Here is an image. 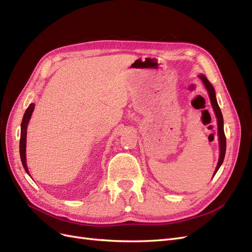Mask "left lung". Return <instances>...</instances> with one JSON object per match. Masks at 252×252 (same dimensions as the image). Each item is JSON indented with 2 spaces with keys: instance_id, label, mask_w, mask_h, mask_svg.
<instances>
[{
  "instance_id": "1",
  "label": "left lung",
  "mask_w": 252,
  "mask_h": 252,
  "mask_svg": "<svg viewBox=\"0 0 252 252\" xmlns=\"http://www.w3.org/2000/svg\"><path fill=\"white\" fill-rule=\"evenodd\" d=\"M200 79L203 81L204 85L207 89L208 94H209V97H210V102L212 105V108L215 110V113L217 116L218 119V134H219V142H220V158H219V162L217 165V168L215 170V175L217 173V171L219 170V168L222 165L223 161H224V158H225V152H226V136H225V132H224V121H223V116H222V112H220V109L219 107V104L217 101V97H216V91L215 88L210 84V82L206 79L205 75H200Z\"/></svg>"
}]
</instances>
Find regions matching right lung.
I'll use <instances>...</instances> for the list:
<instances>
[{"label": "right lung", "instance_id": "obj_1", "mask_svg": "<svg viewBox=\"0 0 252 252\" xmlns=\"http://www.w3.org/2000/svg\"><path fill=\"white\" fill-rule=\"evenodd\" d=\"M34 109V104H30L29 107L26 109L24 117L22 120L21 124V139H20V156H21V161L23 164V167L26 170V172L29 174L27 164H26V134H27V125L29 123V120L32 118V114ZM30 175V174H29Z\"/></svg>", "mask_w": 252, "mask_h": 252}]
</instances>
